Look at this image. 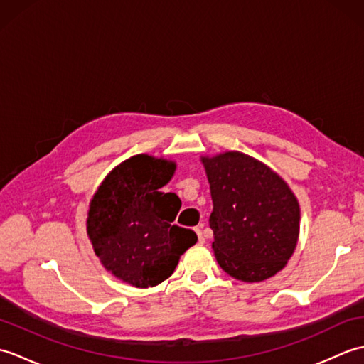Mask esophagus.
<instances>
[{
  "label": "esophagus",
  "instance_id": "obj_1",
  "mask_svg": "<svg viewBox=\"0 0 364 364\" xmlns=\"http://www.w3.org/2000/svg\"><path fill=\"white\" fill-rule=\"evenodd\" d=\"M203 227V225H202ZM202 227H198V228H196V233H197V236H198V242H205V233L202 231Z\"/></svg>",
  "mask_w": 364,
  "mask_h": 364
}]
</instances>
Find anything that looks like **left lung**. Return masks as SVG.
Masks as SVG:
<instances>
[{"instance_id": "8db88e82", "label": "left lung", "mask_w": 364, "mask_h": 364, "mask_svg": "<svg viewBox=\"0 0 364 364\" xmlns=\"http://www.w3.org/2000/svg\"><path fill=\"white\" fill-rule=\"evenodd\" d=\"M210 181L219 266L236 280L264 282L288 264L299 241L300 206L283 178L242 151L200 158Z\"/></svg>"}]
</instances>
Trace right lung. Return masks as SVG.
I'll use <instances>...</instances> for the list:
<instances>
[{
    "label": "right lung",
    "instance_id": "1",
    "mask_svg": "<svg viewBox=\"0 0 364 364\" xmlns=\"http://www.w3.org/2000/svg\"><path fill=\"white\" fill-rule=\"evenodd\" d=\"M176 162L134 154L115 166L92 197L87 236L107 272L134 288H153L173 274L197 242L192 230L172 225L181 208L172 180Z\"/></svg>",
    "mask_w": 364,
    "mask_h": 364
}]
</instances>
